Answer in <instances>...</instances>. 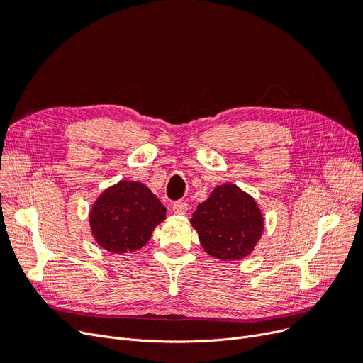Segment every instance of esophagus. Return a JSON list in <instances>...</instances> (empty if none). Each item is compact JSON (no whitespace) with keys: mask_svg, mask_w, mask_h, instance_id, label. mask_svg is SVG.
<instances>
[{"mask_svg":"<svg viewBox=\"0 0 363 363\" xmlns=\"http://www.w3.org/2000/svg\"><path fill=\"white\" fill-rule=\"evenodd\" d=\"M187 210H189V206H187L186 202L179 201V202H174V205H172V211H174L176 214H186Z\"/></svg>","mask_w":363,"mask_h":363,"instance_id":"34e87169","label":"esophagus"}]
</instances>
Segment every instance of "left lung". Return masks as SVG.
<instances>
[{
	"instance_id": "8db88e82",
	"label": "left lung",
	"mask_w": 363,
	"mask_h": 363,
	"mask_svg": "<svg viewBox=\"0 0 363 363\" xmlns=\"http://www.w3.org/2000/svg\"><path fill=\"white\" fill-rule=\"evenodd\" d=\"M191 224L206 254L221 262H235L254 251L264 230V217L250 194L233 183H224L198 205Z\"/></svg>"
}]
</instances>
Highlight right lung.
<instances>
[{
    "mask_svg": "<svg viewBox=\"0 0 363 363\" xmlns=\"http://www.w3.org/2000/svg\"><path fill=\"white\" fill-rule=\"evenodd\" d=\"M165 206L140 182L121 180L94 201L89 221L96 242L109 252L125 254L143 248L152 232L165 220Z\"/></svg>",
    "mask_w": 363,
    "mask_h": 363,
    "instance_id": "1",
    "label": "right lung"
}]
</instances>
